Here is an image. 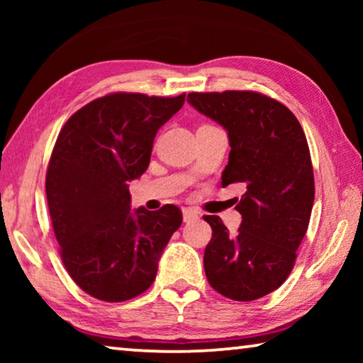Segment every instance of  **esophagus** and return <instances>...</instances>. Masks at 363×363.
Masks as SVG:
<instances>
[{"instance_id":"obj_1","label":"esophagus","mask_w":363,"mask_h":363,"mask_svg":"<svg viewBox=\"0 0 363 363\" xmlns=\"http://www.w3.org/2000/svg\"><path fill=\"white\" fill-rule=\"evenodd\" d=\"M182 218H184V223H190V220L194 219H199V213L192 208H184L182 210Z\"/></svg>"}]
</instances>
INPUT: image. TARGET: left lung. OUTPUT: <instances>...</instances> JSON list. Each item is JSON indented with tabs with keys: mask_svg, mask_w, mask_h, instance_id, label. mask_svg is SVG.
Returning <instances> with one entry per match:
<instances>
[{
	"mask_svg": "<svg viewBox=\"0 0 363 363\" xmlns=\"http://www.w3.org/2000/svg\"><path fill=\"white\" fill-rule=\"evenodd\" d=\"M187 102L229 134L223 187L245 186L235 235L219 216H203L213 229L206 279L229 299H259L288 279L309 225L315 186L306 134L290 108L256 91L190 93Z\"/></svg>",
	"mask_w": 363,
	"mask_h": 363,
	"instance_id": "1",
	"label": "left lung"
}]
</instances>
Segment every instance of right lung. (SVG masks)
<instances>
[{
	"label": "right lung",
	"mask_w": 363,
	"mask_h": 363,
	"mask_svg": "<svg viewBox=\"0 0 363 363\" xmlns=\"http://www.w3.org/2000/svg\"><path fill=\"white\" fill-rule=\"evenodd\" d=\"M184 99L112 93L77 110L59 133L46 173L49 214L67 272L96 299L144 293L182 224L174 205L133 213L128 182L144 174L157 131Z\"/></svg>",
	"instance_id": "right-lung-1"
}]
</instances>
